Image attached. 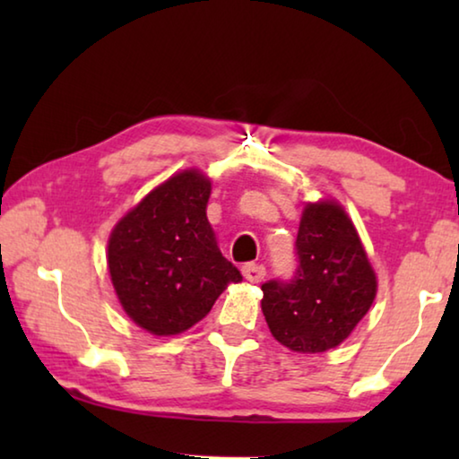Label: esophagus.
Instances as JSON below:
<instances>
[{"instance_id": "obj_1", "label": "esophagus", "mask_w": 459, "mask_h": 459, "mask_svg": "<svg viewBox=\"0 0 459 459\" xmlns=\"http://www.w3.org/2000/svg\"><path fill=\"white\" fill-rule=\"evenodd\" d=\"M243 275L248 283H261L265 279V267L247 263V265H243Z\"/></svg>"}]
</instances>
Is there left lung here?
I'll list each match as a JSON object with an SVG mask.
<instances>
[{
    "label": "left lung",
    "mask_w": 459,
    "mask_h": 459,
    "mask_svg": "<svg viewBox=\"0 0 459 459\" xmlns=\"http://www.w3.org/2000/svg\"><path fill=\"white\" fill-rule=\"evenodd\" d=\"M290 281L263 283L261 309L273 338L299 354L342 344L375 301L377 275L351 216L338 202H309L295 240Z\"/></svg>",
    "instance_id": "8db88e82"
}]
</instances>
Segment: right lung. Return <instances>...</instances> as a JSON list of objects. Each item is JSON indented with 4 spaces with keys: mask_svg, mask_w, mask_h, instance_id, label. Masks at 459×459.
<instances>
[{
    "mask_svg": "<svg viewBox=\"0 0 459 459\" xmlns=\"http://www.w3.org/2000/svg\"><path fill=\"white\" fill-rule=\"evenodd\" d=\"M211 180L184 169L115 224L107 263L115 293L139 328L174 336L211 312L243 275L216 245L206 219Z\"/></svg>",
    "mask_w": 459,
    "mask_h": 459,
    "instance_id": "right-lung-1",
    "label": "right lung"
}]
</instances>
